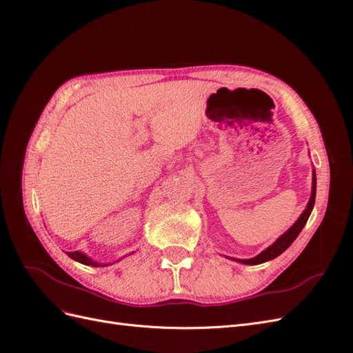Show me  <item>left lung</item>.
<instances>
[{
  "label": "left lung",
  "instance_id": "obj_1",
  "mask_svg": "<svg viewBox=\"0 0 353 353\" xmlns=\"http://www.w3.org/2000/svg\"><path fill=\"white\" fill-rule=\"evenodd\" d=\"M315 194H316V176H315V172H314V178H312V194H311V199H309V203L306 209L303 210V213L301 215V218H299L294 223L293 227L285 231L283 236L276 240L272 245H270L268 249L263 250L262 253H259L258 256H254V258L252 259H240L241 263L244 265H258V263H263L266 261H271L274 258H276V256H280L285 249H288V245H290L296 237L301 234V231L303 230V227L306 225L307 222V218L309 215H311L312 212V208H314V203H315Z\"/></svg>",
  "mask_w": 353,
  "mask_h": 353
}]
</instances>
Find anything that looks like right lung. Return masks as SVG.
<instances>
[{
    "instance_id": "1",
    "label": "right lung",
    "mask_w": 353,
    "mask_h": 353,
    "mask_svg": "<svg viewBox=\"0 0 353 353\" xmlns=\"http://www.w3.org/2000/svg\"><path fill=\"white\" fill-rule=\"evenodd\" d=\"M68 256L69 258H72L73 261L77 262H81L83 265H91V266H105V265H101V263H97V262H92L88 256H85L83 253L81 252H68Z\"/></svg>"
}]
</instances>
